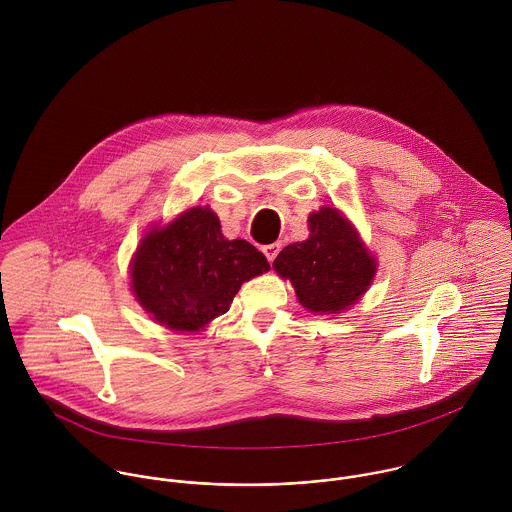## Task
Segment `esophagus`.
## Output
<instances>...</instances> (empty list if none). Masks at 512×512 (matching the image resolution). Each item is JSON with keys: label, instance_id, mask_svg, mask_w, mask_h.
I'll return each instance as SVG.
<instances>
[{"label": "esophagus", "instance_id": "esophagus-1", "mask_svg": "<svg viewBox=\"0 0 512 512\" xmlns=\"http://www.w3.org/2000/svg\"><path fill=\"white\" fill-rule=\"evenodd\" d=\"M280 250H282V244H280V242H274V244H268V246L262 248V252L266 254V258H268L270 262L276 260V256L280 254Z\"/></svg>", "mask_w": 512, "mask_h": 512}]
</instances>
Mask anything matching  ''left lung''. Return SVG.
Here are the masks:
<instances>
[{"instance_id":"8db88e82","label":"left lung","mask_w":512,"mask_h":512,"mask_svg":"<svg viewBox=\"0 0 512 512\" xmlns=\"http://www.w3.org/2000/svg\"><path fill=\"white\" fill-rule=\"evenodd\" d=\"M309 238L286 246L274 270L290 280L299 303L313 313H341L368 290L376 260L359 232L335 207L309 215Z\"/></svg>"}]
</instances>
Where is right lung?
Returning a JSON list of instances; mask_svg holds the SVG:
<instances>
[{
  "label": "right lung",
  "mask_w": 512,
  "mask_h": 512,
  "mask_svg": "<svg viewBox=\"0 0 512 512\" xmlns=\"http://www.w3.org/2000/svg\"><path fill=\"white\" fill-rule=\"evenodd\" d=\"M132 292L159 325L199 331L228 311L240 286L270 270L246 240H226L209 207L147 230L130 266Z\"/></svg>",
  "instance_id": "add662e5"
}]
</instances>
